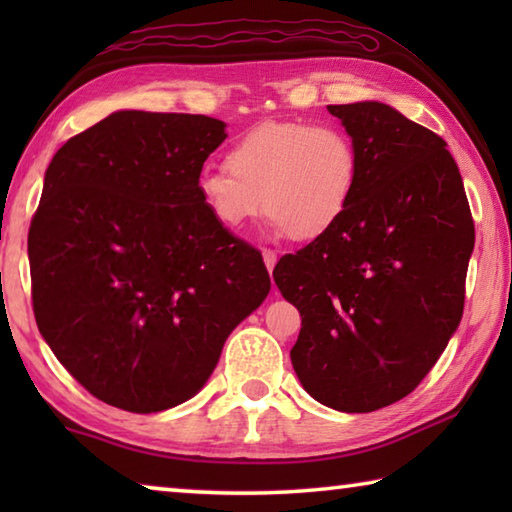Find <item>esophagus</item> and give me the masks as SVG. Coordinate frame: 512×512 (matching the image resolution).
Returning a JSON list of instances; mask_svg holds the SVG:
<instances>
[{
    "mask_svg": "<svg viewBox=\"0 0 512 512\" xmlns=\"http://www.w3.org/2000/svg\"><path fill=\"white\" fill-rule=\"evenodd\" d=\"M262 257H264V264L268 268V273H271L275 264H277V255L273 253V250H262Z\"/></svg>",
    "mask_w": 512,
    "mask_h": 512,
    "instance_id": "34e87169",
    "label": "esophagus"
}]
</instances>
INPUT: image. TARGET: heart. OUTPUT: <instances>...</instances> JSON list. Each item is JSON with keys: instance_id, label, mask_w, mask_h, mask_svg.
I'll list each match as a JSON object with an SVG mask.
<instances>
[{"instance_id": "1", "label": "heart", "mask_w": 512, "mask_h": 512, "mask_svg": "<svg viewBox=\"0 0 512 512\" xmlns=\"http://www.w3.org/2000/svg\"><path fill=\"white\" fill-rule=\"evenodd\" d=\"M221 171H205L196 192L223 230L239 232L264 212L296 241L325 237L359 185V149L339 124L264 121L230 146Z\"/></svg>"}]
</instances>
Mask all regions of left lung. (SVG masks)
<instances>
[{
  "label": "left lung",
  "instance_id": "1",
  "mask_svg": "<svg viewBox=\"0 0 512 512\" xmlns=\"http://www.w3.org/2000/svg\"><path fill=\"white\" fill-rule=\"evenodd\" d=\"M327 110L359 149L357 194L273 277L302 318L291 348L302 388L370 413L409 395L461 323L474 223L443 137L379 101Z\"/></svg>",
  "mask_w": 512,
  "mask_h": 512
}]
</instances>
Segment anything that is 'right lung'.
Segmentation results:
<instances>
[{
  "mask_svg": "<svg viewBox=\"0 0 512 512\" xmlns=\"http://www.w3.org/2000/svg\"><path fill=\"white\" fill-rule=\"evenodd\" d=\"M225 137L205 115L117 110L47 167L29 230L33 314L69 375L117 409L194 397L271 291L262 255L196 192Z\"/></svg>",
  "mask_w": 512,
  "mask_h": 512,
  "instance_id": "1",
  "label": "right lung"
}]
</instances>
